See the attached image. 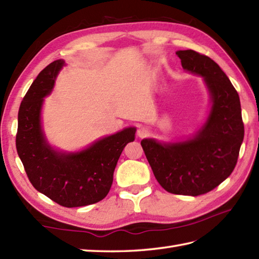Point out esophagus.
Here are the masks:
<instances>
[{"label":"esophagus","instance_id":"34e87169","mask_svg":"<svg viewBox=\"0 0 259 259\" xmlns=\"http://www.w3.org/2000/svg\"><path fill=\"white\" fill-rule=\"evenodd\" d=\"M148 135V129L145 128V126H141V128L138 129V131H137V136L139 137V138H145V137H147Z\"/></svg>","mask_w":259,"mask_h":259}]
</instances>
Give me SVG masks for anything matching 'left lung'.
<instances>
[{
    "label": "left lung",
    "mask_w": 259,
    "mask_h": 259,
    "mask_svg": "<svg viewBox=\"0 0 259 259\" xmlns=\"http://www.w3.org/2000/svg\"><path fill=\"white\" fill-rule=\"evenodd\" d=\"M176 54L185 70L203 76L211 96L210 113L195 138L176 144L144 139L141 146L164 190L199 196L221 185L237 163L244 139L240 101L228 76L213 60L194 50Z\"/></svg>",
    "instance_id": "1"
}]
</instances>
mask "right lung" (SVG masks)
Masks as SVG:
<instances>
[{"label": "right lung", "instance_id": "right-lung-1", "mask_svg": "<svg viewBox=\"0 0 259 259\" xmlns=\"http://www.w3.org/2000/svg\"><path fill=\"white\" fill-rule=\"evenodd\" d=\"M63 60L53 61L33 81L21 102L16 150L32 186L63 207H82L102 200L113 181V171L136 128H126L74 153L53 150L41 128L43 98L50 95Z\"/></svg>", "mask_w": 259, "mask_h": 259}]
</instances>
